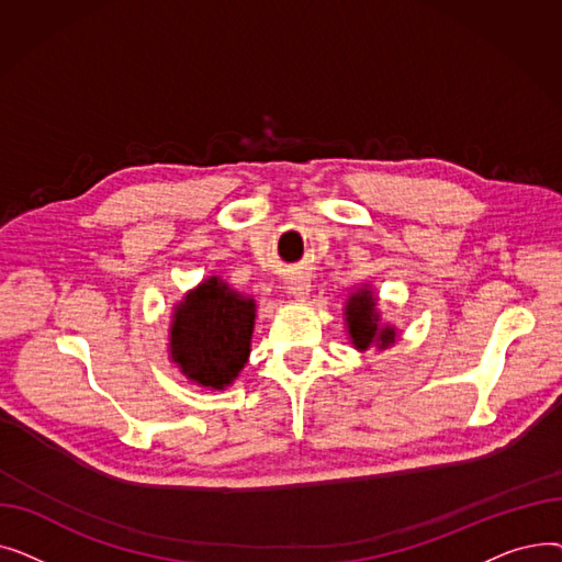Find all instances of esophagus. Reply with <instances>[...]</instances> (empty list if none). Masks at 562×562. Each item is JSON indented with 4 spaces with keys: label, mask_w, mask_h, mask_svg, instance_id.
<instances>
[{
    "label": "esophagus",
    "mask_w": 562,
    "mask_h": 562,
    "mask_svg": "<svg viewBox=\"0 0 562 562\" xmlns=\"http://www.w3.org/2000/svg\"><path fill=\"white\" fill-rule=\"evenodd\" d=\"M310 278L307 276H303V273H293L289 280H286V289H289V293L291 296H296V299H305L307 293H310Z\"/></svg>",
    "instance_id": "esophagus-1"
}]
</instances>
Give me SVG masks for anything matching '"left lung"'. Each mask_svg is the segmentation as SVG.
<instances>
[{"label": "left lung", "mask_w": 562, "mask_h": 562, "mask_svg": "<svg viewBox=\"0 0 562 562\" xmlns=\"http://www.w3.org/2000/svg\"><path fill=\"white\" fill-rule=\"evenodd\" d=\"M346 321H348V335L356 344V348L367 350L371 344L378 348H387L394 344V330L378 326V312H375V299L369 289H360L352 293L346 303Z\"/></svg>", "instance_id": "obj_1"}]
</instances>
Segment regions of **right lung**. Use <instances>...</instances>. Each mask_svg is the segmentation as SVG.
<instances>
[{"instance_id": "obj_1", "label": "right lung", "mask_w": 562, "mask_h": 562, "mask_svg": "<svg viewBox=\"0 0 562 562\" xmlns=\"http://www.w3.org/2000/svg\"><path fill=\"white\" fill-rule=\"evenodd\" d=\"M255 326V303L210 278L177 307L170 352L182 373L202 387L223 390L244 369Z\"/></svg>"}]
</instances>
